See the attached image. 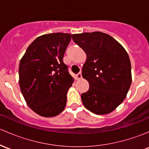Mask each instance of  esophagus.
<instances>
[{"mask_svg": "<svg viewBox=\"0 0 149 149\" xmlns=\"http://www.w3.org/2000/svg\"><path fill=\"white\" fill-rule=\"evenodd\" d=\"M82 78V74H81V73H78L77 75H76V79L77 80H80Z\"/></svg>", "mask_w": 149, "mask_h": 149, "instance_id": "esophagus-1", "label": "esophagus"}]
</instances>
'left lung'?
Instances as JSON below:
<instances>
[{
  "label": "left lung",
  "instance_id": "8db88e82",
  "mask_svg": "<svg viewBox=\"0 0 149 149\" xmlns=\"http://www.w3.org/2000/svg\"><path fill=\"white\" fill-rule=\"evenodd\" d=\"M86 54L82 76L89 89L82 93L85 107L96 114L112 112L123 102L132 84L131 62L123 47L101 32L72 35Z\"/></svg>",
  "mask_w": 149,
  "mask_h": 149
}]
</instances>
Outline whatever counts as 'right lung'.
<instances>
[{
    "instance_id": "obj_1",
    "label": "right lung",
    "mask_w": 149,
    "mask_h": 149,
    "mask_svg": "<svg viewBox=\"0 0 149 149\" xmlns=\"http://www.w3.org/2000/svg\"><path fill=\"white\" fill-rule=\"evenodd\" d=\"M71 35H43L29 46L19 66V84L27 105L39 115L52 117L66 107L74 79L63 61Z\"/></svg>"
}]
</instances>
